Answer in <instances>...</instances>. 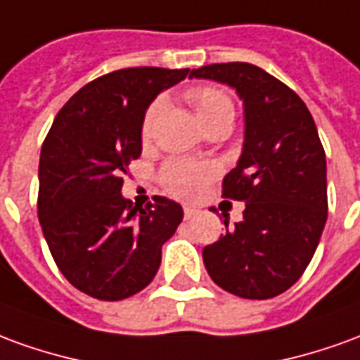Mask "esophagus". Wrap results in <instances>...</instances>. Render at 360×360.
Masks as SVG:
<instances>
[{
  "mask_svg": "<svg viewBox=\"0 0 360 360\" xmlns=\"http://www.w3.org/2000/svg\"><path fill=\"white\" fill-rule=\"evenodd\" d=\"M183 214H185V220H191V218H195V214H197V210H195V208H188V206H185Z\"/></svg>",
  "mask_w": 360,
  "mask_h": 360,
  "instance_id": "obj_1",
  "label": "esophagus"
}]
</instances>
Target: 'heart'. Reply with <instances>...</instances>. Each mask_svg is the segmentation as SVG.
<instances>
[{
    "instance_id": "1",
    "label": "heart",
    "mask_w": 360,
    "mask_h": 360,
    "mask_svg": "<svg viewBox=\"0 0 360 360\" xmlns=\"http://www.w3.org/2000/svg\"><path fill=\"white\" fill-rule=\"evenodd\" d=\"M188 103L195 107L198 119L202 120L206 128H210L216 122L222 120H233V103L232 99L218 87L212 85H200L187 91ZM165 109V99L158 97L150 103L146 109L140 134L144 140L152 136L154 127L160 115ZM218 173V167L210 162H183V160H172L163 165L160 179L167 193H172L177 198H195L200 195V191L206 187V183Z\"/></svg>"
}]
</instances>
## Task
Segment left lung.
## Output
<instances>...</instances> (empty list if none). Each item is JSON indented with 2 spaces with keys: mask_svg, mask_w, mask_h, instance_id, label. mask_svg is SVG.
Listing matches in <instances>:
<instances>
[{
  "mask_svg": "<svg viewBox=\"0 0 360 360\" xmlns=\"http://www.w3.org/2000/svg\"><path fill=\"white\" fill-rule=\"evenodd\" d=\"M188 77L233 87L243 101L245 140L222 197L243 200V220L202 250L216 285L250 300L285 292L302 276L328 220L326 152L296 93L248 62L210 64Z\"/></svg>",
  "mask_w": 360,
  "mask_h": 360,
  "instance_id": "left-lung-1",
  "label": "left lung"
}]
</instances>
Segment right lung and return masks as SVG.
I'll return each instance as SVG.
<instances>
[{"instance_id": "1", "label": "right lung", "mask_w": 360, "mask_h": 360, "mask_svg": "<svg viewBox=\"0 0 360 360\" xmlns=\"http://www.w3.org/2000/svg\"><path fill=\"white\" fill-rule=\"evenodd\" d=\"M188 70L124 68L84 85L60 109L40 150L39 220L62 275L97 300H122L152 283L162 245L183 220L175 200L132 205L120 195L142 154V119Z\"/></svg>"}]
</instances>
